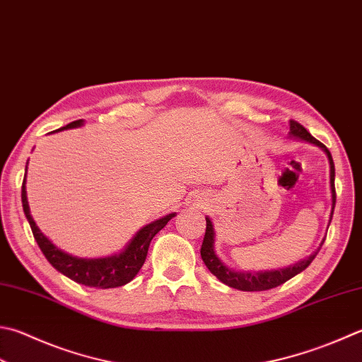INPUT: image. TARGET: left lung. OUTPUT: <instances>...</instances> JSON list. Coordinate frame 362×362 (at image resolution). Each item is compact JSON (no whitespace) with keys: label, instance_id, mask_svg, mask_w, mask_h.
Instances as JSON below:
<instances>
[{"label":"left lung","instance_id":"left-lung-1","mask_svg":"<svg viewBox=\"0 0 362 362\" xmlns=\"http://www.w3.org/2000/svg\"><path fill=\"white\" fill-rule=\"evenodd\" d=\"M290 139H295L298 141H305L310 143V145L317 146L322 149V151L326 154L329 163V189H331V214H329V222L328 227L332 219V213H334V206H336V189H334V178H336V168H334V162H332V156L329 153V149L326 148L323 143H320L315 137L305 131V129L299 124L296 121H290ZM326 238V235H325ZM320 243L317 250L310 254L309 257L303 258L295 264L285 266V268H277V269H266V271H244V269H235L225 263L222 258L217 255L216 252V230H214V223L211 221V217L206 216V231H204V238H203V244L200 249V255L203 263L206 264V268L211 271V274H214L219 281L225 285H228L231 288L241 290V291H263V290H269V288H276L279 285H282L284 282L290 281L291 277H295L299 272H303L308 266L313 262V258L317 257V254L322 249V245L325 243Z\"/></svg>","mask_w":362,"mask_h":362}]
</instances>
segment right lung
<instances>
[{"label":"right lung","mask_w":362,"mask_h":362,"mask_svg":"<svg viewBox=\"0 0 362 362\" xmlns=\"http://www.w3.org/2000/svg\"><path fill=\"white\" fill-rule=\"evenodd\" d=\"M85 124L83 119L72 121L69 124L58 129L53 132H61L66 129H75L81 127ZM50 132V134H53ZM26 168H28V162L25 167V180L22 186V204L26 219L30 222L31 231L34 235L37 245L42 250L47 260L53 266L54 269L66 277L72 279L74 282L88 285V287H96V288H115L126 285L132 281V279L139 274L143 263L146 260L149 244H151L153 238L159 233V231L165 227L170 219H173L176 213L167 214L160 217L158 221H153L151 223H146L145 227H141L137 233L132 236V240L124 245V249H121L117 254L99 257V258H83L72 254H67L66 250L59 249L57 244H53L47 238L40 228L34 222L28 197H26Z\"/></svg>","instance_id":"1"}]
</instances>
